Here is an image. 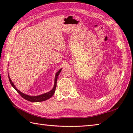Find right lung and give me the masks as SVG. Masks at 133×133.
<instances>
[{
	"instance_id": "obj_1",
	"label": "right lung",
	"mask_w": 133,
	"mask_h": 133,
	"mask_svg": "<svg viewBox=\"0 0 133 133\" xmlns=\"http://www.w3.org/2000/svg\"><path fill=\"white\" fill-rule=\"evenodd\" d=\"M62 69H61L57 72L56 73L55 77V81H54V85L52 89L51 90V91L47 92L46 93H44V94L37 95V96H31V95L24 94V93H23L21 91H19V90L16 89V87L15 86L14 84L12 83V81H11V79H10L9 75H8V79H9V81H10V82L11 84L12 85V86L14 87V88L15 89L16 91L21 95L22 97H23L24 99H26V100L30 101V102H42V101H44L48 99H49L52 96L54 95V94L55 91L56 87V81H57L58 77L59 74V73L61 72Z\"/></svg>"
}]
</instances>
